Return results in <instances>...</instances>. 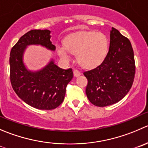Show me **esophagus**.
<instances>
[{
    "label": "esophagus",
    "mask_w": 148,
    "mask_h": 148,
    "mask_svg": "<svg viewBox=\"0 0 148 148\" xmlns=\"http://www.w3.org/2000/svg\"><path fill=\"white\" fill-rule=\"evenodd\" d=\"M74 77H79V76H80L81 75V73H80V71H79L78 70H77V69H74Z\"/></svg>",
    "instance_id": "1"
}]
</instances>
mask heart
I'll return each instance as SVG.
<instances>
[{
	"label": "heart",
	"instance_id": "b5f03b06",
	"mask_svg": "<svg viewBox=\"0 0 148 148\" xmlns=\"http://www.w3.org/2000/svg\"><path fill=\"white\" fill-rule=\"evenodd\" d=\"M108 40L100 32H84L69 35L64 45H58L56 52L65 61L71 58V53L77 54L82 66L92 69L101 64L108 51Z\"/></svg>",
	"mask_w": 148,
	"mask_h": 148
}]
</instances>
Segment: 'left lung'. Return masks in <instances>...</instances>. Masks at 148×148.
<instances>
[{
	"label": "left lung",
	"instance_id": "obj_1",
	"mask_svg": "<svg viewBox=\"0 0 148 148\" xmlns=\"http://www.w3.org/2000/svg\"><path fill=\"white\" fill-rule=\"evenodd\" d=\"M135 74L134 51L130 40L112 27L110 46L100 65L84 71L87 79L86 95L93 105L110 106L129 92Z\"/></svg>",
	"mask_w": 148,
	"mask_h": 148
}]
</instances>
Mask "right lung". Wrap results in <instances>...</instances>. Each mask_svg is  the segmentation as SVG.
Returning <instances> with one entry per match:
<instances>
[{"instance_id": "obj_1", "label": "right lung", "mask_w": 148, "mask_h": 148, "mask_svg": "<svg viewBox=\"0 0 148 148\" xmlns=\"http://www.w3.org/2000/svg\"><path fill=\"white\" fill-rule=\"evenodd\" d=\"M51 31L33 29L20 38L10 53V79L17 95L29 106L40 110H52L62 103L67 84L73 78L71 69H63L51 60L43 69L31 71L26 68L23 56L27 46L40 45L55 51Z\"/></svg>"}]
</instances>
